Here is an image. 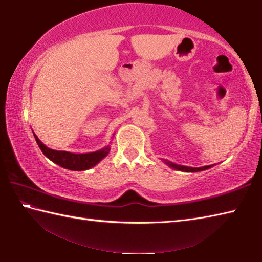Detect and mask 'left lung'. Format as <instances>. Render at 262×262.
Listing matches in <instances>:
<instances>
[{"label":"left lung","instance_id":"obj_1","mask_svg":"<svg viewBox=\"0 0 262 262\" xmlns=\"http://www.w3.org/2000/svg\"><path fill=\"white\" fill-rule=\"evenodd\" d=\"M164 163L166 164L172 168H174V170H178V171H183V172H200V171H205L207 168H210L211 166L214 165H207V166H201V167H190V166H184V165H179V164H176V163H172V162H168V161H164Z\"/></svg>","mask_w":262,"mask_h":262}]
</instances>
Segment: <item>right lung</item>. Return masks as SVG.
I'll use <instances>...</instances> for the list:
<instances>
[{
  "label": "right lung",
  "instance_id": "obj_1",
  "mask_svg": "<svg viewBox=\"0 0 262 262\" xmlns=\"http://www.w3.org/2000/svg\"><path fill=\"white\" fill-rule=\"evenodd\" d=\"M34 135V139L37 141L39 148L45 156L51 159L53 163L57 164L61 167L68 168L72 171H85L89 168L96 166L101 159L107 156L110 152V145L104 147L103 149L97 150L94 152L88 154H73L68 151H59V150H53L46 147L42 142L38 139V136Z\"/></svg>",
  "mask_w": 262,
  "mask_h": 262
}]
</instances>
